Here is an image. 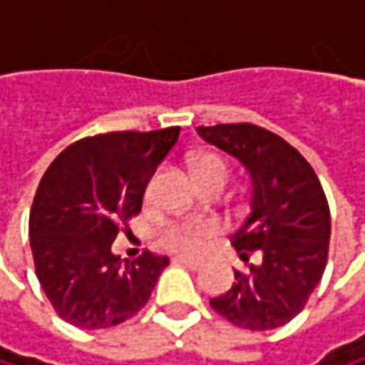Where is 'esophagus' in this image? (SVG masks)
<instances>
[{
  "label": "esophagus",
  "mask_w": 365,
  "mask_h": 365,
  "mask_svg": "<svg viewBox=\"0 0 365 365\" xmlns=\"http://www.w3.org/2000/svg\"><path fill=\"white\" fill-rule=\"evenodd\" d=\"M175 262H178V264H183V266H187L190 270H198V268L202 266V262H200V259H192V257H183V255H178V257H175Z\"/></svg>",
  "instance_id": "esophagus-1"
}]
</instances>
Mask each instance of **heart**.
<instances>
[{
	"label": "heart",
	"instance_id": "heart-1",
	"mask_svg": "<svg viewBox=\"0 0 365 365\" xmlns=\"http://www.w3.org/2000/svg\"><path fill=\"white\" fill-rule=\"evenodd\" d=\"M194 169H196V178L200 183L226 185L230 180V167L217 154L200 156ZM215 235H217V224L211 220H175L160 228L158 245L167 252L198 255Z\"/></svg>",
	"mask_w": 365,
	"mask_h": 365
}]
</instances>
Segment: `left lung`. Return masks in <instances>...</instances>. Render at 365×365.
I'll list each match as a JSON object with an SVG mask.
<instances>
[{
  "label": "left lung",
  "mask_w": 365,
  "mask_h": 365,
  "mask_svg": "<svg viewBox=\"0 0 365 365\" xmlns=\"http://www.w3.org/2000/svg\"><path fill=\"white\" fill-rule=\"evenodd\" d=\"M198 135L239 158L252 175V209L230 237L247 264L211 309L239 328L285 326L324 277L329 205L307 158L283 137L250 122L198 126Z\"/></svg>",
  "instance_id": "8db88e82"
}]
</instances>
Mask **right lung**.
<instances>
[{
    "label": "right lung",
    "instance_id": "add662e5",
    "mask_svg": "<svg viewBox=\"0 0 365 365\" xmlns=\"http://www.w3.org/2000/svg\"><path fill=\"white\" fill-rule=\"evenodd\" d=\"M180 126L113 130L67 145L46 169L29 213L36 274L61 319L82 329L113 328L137 315L167 268V255H113L130 232L145 187L180 139Z\"/></svg>",
    "mask_w": 365,
    "mask_h": 365
}]
</instances>
